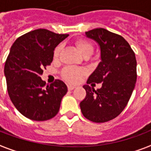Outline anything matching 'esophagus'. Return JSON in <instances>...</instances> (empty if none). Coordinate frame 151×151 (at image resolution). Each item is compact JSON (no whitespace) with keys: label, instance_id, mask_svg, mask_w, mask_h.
Wrapping results in <instances>:
<instances>
[{"label":"esophagus","instance_id":"1","mask_svg":"<svg viewBox=\"0 0 151 151\" xmlns=\"http://www.w3.org/2000/svg\"><path fill=\"white\" fill-rule=\"evenodd\" d=\"M75 86H71V85H68V90H73V89H75Z\"/></svg>","mask_w":151,"mask_h":151}]
</instances>
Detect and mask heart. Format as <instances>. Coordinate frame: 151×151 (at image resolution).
Here are the masks:
<instances>
[{"mask_svg": "<svg viewBox=\"0 0 151 151\" xmlns=\"http://www.w3.org/2000/svg\"><path fill=\"white\" fill-rule=\"evenodd\" d=\"M75 45L80 53L84 56L91 55L93 52V46L90 41L83 39H79L76 41ZM61 50V45H59L55 48L53 51V58H58L60 55ZM86 74V70L81 68L68 66L65 67L61 72L62 78L70 83H77L80 81V79Z\"/></svg>", "mask_w": 151, "mask_h": 151, "instance_id": "obj_1", "label": "heart"}]
</instances>
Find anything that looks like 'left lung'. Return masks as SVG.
<instances>
[{"mask_svg": "<svg viewBox=\"0 0 151 151\" xmlns=\"http://www.w3.org/2000/svg\"><path fill=\"white\" fill-rule=\"evenodd\" d=\"M100 46L101 60L83 86L86 96L81 101L82 114L93 122H106L118 116L127 106L137 80L134 52L122 36L98 28L86 32ZM101 83L95 91L88 86Z\"/></svg>", "mask_w": 151, "mask_h": 151, "instance_id": "obj_1", "label": "left lung"}]
</instances>
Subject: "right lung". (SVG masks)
Here are the masks:
<instances>
[{
  "instance_id": "1",
  "label": "right lung",
  "mask_w": 151,
  "mask_h": 151,
  "mask_svg": "<svg viewBox=\"0 0 151 151\" xmlns=\"http://www.w3.org/2000/svg\"><path fill=\"white\" fill-rule=\"evenodd\" d=\"M68 36L38 29L19 37L10 49L4 70L8 93L17 110L31 120L46 121L58 113L66 85L61 80L46 85L41 75Z\"/></svg>"
}]
</instances>
